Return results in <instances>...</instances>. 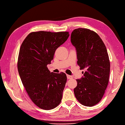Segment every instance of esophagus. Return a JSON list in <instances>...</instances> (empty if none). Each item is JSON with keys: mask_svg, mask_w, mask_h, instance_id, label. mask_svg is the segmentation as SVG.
Here are the masks:
<instances>
[{"mask_svg": "<svg viewBox=\"0 0 125 125\" xmlns=\"http://www.w3.org/2000/svg\"><path fill=\"white\" fill-rule=\"evenodd\" d=\"M67 78H68V79H72V78H73V76H70V75H67Z\"/></svg>", "mask_w": 125, "mask_h": 125, "instance_id": "esophagus-1", "label": "esophagus"}]
</instances>
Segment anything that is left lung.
<instances>
[{
	"label": "left lung",
	"instance_id": "8db88e82",
	"mask_svg": "<svg viewBox=\"0 0 125 125\" xmlns=\"http://www.w3.org/2000/svg\"><path fill=\"white\" fill-rule=\"evenodd\" d=\"M71 42L76 50L78 65L86 70L76 79L74 94L82 105L93 106L102 99L108 83L110 63L106 48L96 33L86 28L73 30Z\"/></svg>",
	"mask_w": 125,
	"mask_h": 125
}]
</instances>
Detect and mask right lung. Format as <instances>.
Returning a JSON list of instances; mask_svg holds the SVG:
<instances>
[{
  "label": "right lung",
  "instance_id": "1",
  "mask_svg": "<svg viewBox=\"0 0 125 125\" xmlns=\"http://www.w3.org/2000/svg\"><path fill=\"white\" fill-rule=\"evenodd\" d=\"M69 36L67 31L32 32L21 46L19 74L29 97L42 109H53L62 100L67 76L64 73H50L47 66L54 58L55 50Z\"/></svg>",
  "mask_w": 125,
  "mask_h": 125
}]
</instances>
